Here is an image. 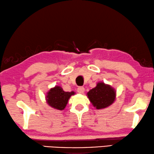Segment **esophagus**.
<instances>
[{
  "instance_id": "esophagus-1",
  "label": "esophagus",
  "mask_w": 154,
  "mask_h": 154,
  "mask_svg": "<svg viewBox=\"0 0 154 154\" xmlns=\"http://www.w3.org/2000/svg\"><path fill=\"white\" fill-rule=\"evenodd\" d=\"M84 91H85V88H84L83 86H80V87H79V88H77V92L79 93H81V94L84 93Z\"/></svg>"
}]
</instances>
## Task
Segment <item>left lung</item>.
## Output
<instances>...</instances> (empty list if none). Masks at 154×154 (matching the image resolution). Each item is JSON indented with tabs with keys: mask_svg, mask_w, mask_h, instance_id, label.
I'll use <instances>...</instances> for the list:
<instances>
[{
	"mask_svg": "<svg viewBox=\"0 0 154 154\" xmlns=\"http://www.w3.org/2000/svg\"><path fill=\"white\" fill-rule=\"evenodd\" d=\"M116 91L109 85L103 82L97 83L95 88L87 93L89 100L97 109H105L114 102Z\"/></svg>",
	"mask_w": 154,
	"mask_h": 154,
	"instance_id": "1",
	"label": "left lung"
}]
</instances>
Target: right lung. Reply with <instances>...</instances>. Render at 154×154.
<instances>
[{
	"label": "right lung",
	"instance_id": "obj_1",
	"mask_svg": "<svg viewBox=\"0 0 154 154\" xmlns=\"http://www.w3.org/2000/svg\"><path fill=\"white\" fill-rule=\"evenodd\" d=\"M73 95H75V92H65L61 87L56 86L48 91L46 101L51 107L62 111L68 104L70 96Z\"/></svg>",
	"mask_w": 154,
	"mask_h": 154
}]
</instances>
